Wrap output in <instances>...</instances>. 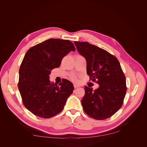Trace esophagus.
<instances>
[{
  "label": "esophagus",
  "instance_id": "34e87169",
  "mask_svg": "<svg viewBox=\"0 0 147 147\" xmlns=\"http://www.w3.org/2000/svg\"><path fill=\"white\" fill-rule=\"evenodd\" d=\"M80 85H78V84H76V83H74V88H78V87H80Z\"/></svg>",
  "mask_w": 147,
  "mask_h": 147
}]
</instances>
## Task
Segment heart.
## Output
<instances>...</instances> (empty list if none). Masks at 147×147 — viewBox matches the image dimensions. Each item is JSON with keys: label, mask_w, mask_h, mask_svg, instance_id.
<instances>
[{"label": "heart", "mask_w": 147, "mask_h": 147, "mask_svg": "<svg viewBox=\"0 0 147 147\" xmlns=\"http://www.w3.org/2000/svg\"><path fill=\"white\" fill-rule=\"evenodd\" d=\"M71 80H74L76 79V77L74 76V75H73V76H71Z\"/></svg>", "instance_id": "1"}]
</instances>
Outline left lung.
<instances>
[{
  "label": "left lung",
  "mask_w": 147,
  "mask_h": 147,
  "mask_svg": "<svg viewBox=\"0 0 147 147\" xmlns=\"http://www.w3.org/2000/svg\"><path fill=\"white\" fill-rule=\"evenodd\" d=\"M78 51L86 61L90 80L99 85L95 91L85 86L82 104L85 113L95 119L113 115L123 104L127 87L126 77L114 55L88 42H74Z\"/></svg>",
  "instance_id": "left-lung-1"
}]
</instances>
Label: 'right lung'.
Returning a JSON list of instances; mask_svg holds the SVG:
<instances>
[{"mask_svg":"<svg viewBox=\"0 0 147 147\" xmlns=\"http://www.w3.org/2000/svg\"><path fill=\"white\" fill-rule=\"evenodd\" d=\"M75 50L69 40L51 38L26 52L19 71L18 85L23 105L34 115L50 118L63 110L73 92V83L63 79L54 84L49 75L53 69L60 66L64 56Z\"/></svg>","mask_w":147,"mask_h":147,"instance_id":"obj_1","label":"right lung"}]
</instances>
